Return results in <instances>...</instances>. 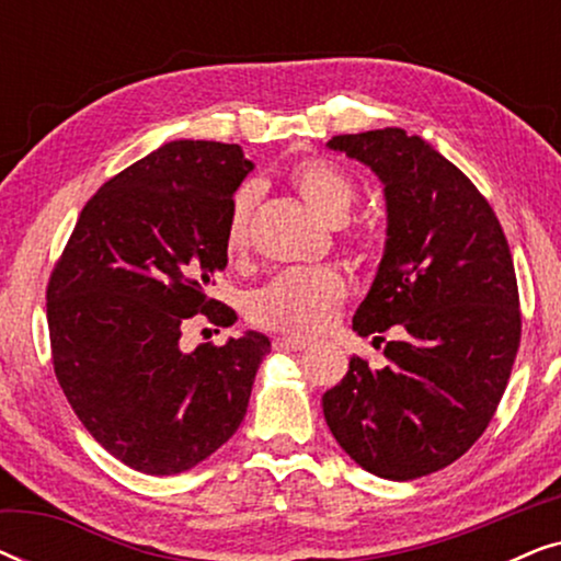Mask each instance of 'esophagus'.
Segmentation results:
<instances>
[{
	"mask_svg": "<svg viewBox=\"0 0 561 561\" xmlns=\"http://www.w3.org/2000/svg\"><path fill=\"white\" fill-rule=\"evenodd\" d=\"M306 340H296V336H275L273 347L278 352H301L306 350Z\"/></svg>",
	"mask_w": 561,
	"mask_h": 561,
	"instance_id": "1",
	"label": "esophagus"
}]
</instances>
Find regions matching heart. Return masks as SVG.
I'll use <instances>...</instances> for the list:
<instances>
[{
  "mask_svg": "<svg viewBox=\"0 0 561 561\" xmlns=\"http://www.w3.org/2000/svg\"><path fill=\"white\" fill-rule=\"evenodd\" d=\"M288 181L298 191V196L329 225H340L347 219L350 209L357 202L355 181L332 160H298L290 168ZM255 202V188L242 186L229 204L225 225V250L229 257L248 255ZM352 244L363 255H370L373 242L367 234L352 232ZM344 296H347V283L334 267H290V271L273 275L265 286L252 290L248 298V319L255 327L304 340V336L324 332L332 324Z\"/></svg>",
  "mask_w": 561,
  "mask_h": 561,
  "instance_id": "obj_1",
  "label": "heart"
}]
</instances>
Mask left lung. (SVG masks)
I'll return each mask as SVG.
<instances>
[{
    "label": "left lung",
    "mask_w": 561,
    "mask_h": 561,
    "mask_svg": "<svg viewBox=\"0 0 561 561\" xmlns=\"http://www.w3.org/2000/svg\"><path fill=\"white\" fill-rule=\"evenodd\" d=\"M329 148L386 183V252L352 329L403 336L380 370L350 359L321 398L324 419L363 470L416 480L462 457L495 416L520 344L516 267L488 198L421 137L386 127Z\"/></svg>",
    "instance_id": "8db88e82"
}]
</instances>
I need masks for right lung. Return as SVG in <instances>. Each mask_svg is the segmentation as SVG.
<instances>
[{
    "instance_id": "obj_1",
    "label": "right lung",
    "mask_w": 561,
    "mask_h": 561,
    "mask_svg": "<svg viewBox=\"0 0 561 561\" xmlns=\"http://www.w3.org/2000/svg\"><path fill=\"white\" fill-rule=\"evenodd\" d=\"M250 171L240 145L168 142L89 198L53 265V370L87 432L137 472L179 474L217 451L271 352L257 332L181 350L196 313L237 319L209 286L227 267L229 204Z\"/></svg>"
}]
</instances>
